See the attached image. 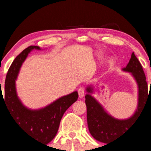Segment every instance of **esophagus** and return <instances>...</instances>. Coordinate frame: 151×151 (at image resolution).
<instances>
[{
    "instance_id": "obj_1",
    "label": "esophagus",
    "mask_w": 151,
    "mask_h": 151,
    "mask_svg": "<svg viewBox=\"0 0 151 151\" xmlns=\"http://www.w3.org/2000/svg\"><path fill=\"white\" fill-rule=\"evenodd\" d=\"M78 94H79V97L80 99L83 98V96H85V91H84V88H79L78 90Z\"/></svg>"
}]
</instances>
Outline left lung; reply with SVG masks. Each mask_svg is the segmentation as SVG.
Listing matches in <instances>:
<instances>
[{"label": "left lung", "instance_id": "left-lung-1", "mask_svg": "<svg viewBox=\"0 0 151 151\" xmlns=\"http://www.w3.org/2000/svg\"><path fill=\"white\" fill-rule=\"evenodd\" d=\"M123 71L132 73L138 85V105L134 115L129 118L119 120L107 113L91 93L93 92L91 85L87 87L85 104L87 106V121L89 132L93 137L101 142L107 143L117 139L135 123L139 118L150 96L144 71L134 53L132 52L129 63Z\"/></svg>", "mask_w": 151, "mask_h": 151}]
</instances>
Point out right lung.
Wrapping results in <instances>:
<instances>
[{"label": "right lung", "mask_w": 151, "mask_h": 151, "mask_svg": "<svg viewBox=\"0 0 151 151\" xmlns=\"http://www.w3.org/2000/svg\"><path fill=\"white\" fill-rule=\"evenodd\" d=\"M33 49L41 50L38 46L28 47L17 56L11 65L5 80L4 101L18 126L29 137L48 144L55 137L64 112L78 99V93L74 91L60 97L52 104L39 109H30L24 106L17 94L15 81L22 63ZM1 98L4 99L1 89L0 100Z\"/></svg>", "instance_id": "1"}]
</instances>
